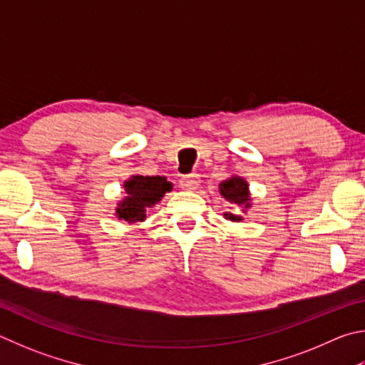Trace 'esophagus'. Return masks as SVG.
<instances>
[{
    "label": "esophagus",
    "mask_w": 365,
    "mask_h": 365,
    "mask_svg": "<svg viewBox=\"0 0 365 365\" xmlns=\"http://www.w3.org/2000/svg\"><path fill=\"white\" fill-rule=\"evenodd\" d=\"M180 187L183 190H188V191H193L197 187H200V175L197 174H190V175H183L180 178Z\"/></svg>",
    "instance_id": "34e87169"
}]
</instances>
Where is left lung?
Masks as SVG:
<instances>
[{
    "instance_id": "1",
    "label": "left lung",
    "mask_w": 365,
    "mask_h": 365,
    "mask_svg": "<svg viewBox=\"0 0 365 365\" xmlns=\"http://www.w3.org/2000/svg\"><path fill=\"white\" fill-rule=\"evenodd\" d=\"M218 191H220L222 197H225V201L237 205V207L242 210V214H246L252 207L250 190L246 178H242L240 175H231L227 180H223L218 185ZM223 217L231 222H242L241 215L231 214V212H223Z\"/></svg>"
}]
</instances>
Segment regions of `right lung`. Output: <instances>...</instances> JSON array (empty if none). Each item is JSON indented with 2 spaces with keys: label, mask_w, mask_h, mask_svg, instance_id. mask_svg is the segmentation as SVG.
<instances>
[{
  "label": "right lung",
  "mask_w": 365,
  "mask_h": 365,
  "mask_svg": "<svg viewBox=\"0 0 365 365\" xmlns=\"http://www.w3.org/2000/svg\"><path fill=\"white\" fill-rule=\"evenodd\" d=\"M123 188L125 196L116 204L115 215L118 220L135 223L147 218V210L161 202L172 190V183L161 175H130Z\"/></svg>",
  "instance_id": "obj_1"
}]
</instances>
